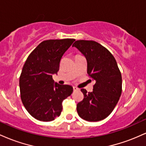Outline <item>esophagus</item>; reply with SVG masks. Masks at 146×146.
Wrapping results in <instances>:
<instances>
[{
  "label": "esophagus",
  "mask_w": 146,
  "mask_h": 146,
  "mask_svg": "<svg viewBox=\"0 0 146 146\" xmlns=\"http://www.w3.org/2000/svg\"><path fill=\"white\" fill-rule=\"evenodd\" d=\"M73 90H74V91H76V90H79V88H77L76 86H73Z\"/></svg>",
  "instance_id": "obj_1"
}]
</instances>
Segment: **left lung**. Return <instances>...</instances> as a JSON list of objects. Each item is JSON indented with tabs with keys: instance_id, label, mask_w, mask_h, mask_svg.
Listing matches in <instances>:
<instances>
[{
	"instance_id": "obj_1",
	"label": "left lung",
	"mask_w": 146,
	"mask_h": 146,
	"mask_svg": "<svg viewBox=\"0 0 146 146\" xmlns=\"http://www.w3.org/2000/svg\"><path fill=\"white\" fill-rule=\"evenodd\" d=\"M73 46L85 56L87 73L95 82L92 92L81 89L84 99L77 104V111L86 121H101L112 113L121 96V72L112 53L100 43L80 40L75 41Z\"/></svg>"
}]
</instances>
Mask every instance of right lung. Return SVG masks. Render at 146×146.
Masks as SVG:
<instances>
[{
    "label": "right lung",
    "instance_id": "obj_1",
    "mask_svg": "<svg viewBox=\"0 0 146 146\" xmlns=\"http://www.w3.org/2000/svg\"><path fill=\"white\" fill-rule=\"evenodd\" d=\"M75 39L42 42L28 56L20 76L21 98L28 113L36 119L51 121L60 116L63 100L73 93L70 85L55 83L52 75L59 71L65 51Z\"/></svg>",
    "mask_w": 146,
    "mask_h": 146
}]
</instances>
